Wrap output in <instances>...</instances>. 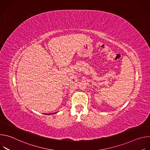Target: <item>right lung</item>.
<instances>
[{
  "label": "right lung",
  "mask_w": 150,
  "mask_h": 150,
  "mask_svg": "<svg viewBox=\"0 0 150 150\" xmlns=\"http://www.w3.org/2000/svg\"><path fill=\"white\" fill-rule=\"evenodd\" d=\"M54 113H52V114H54ZM47 115H49V114H47ZM49 115H50V114H49Z\"/></svg>",
  "instance_id": "1"
}]
</instances>
